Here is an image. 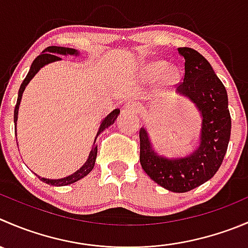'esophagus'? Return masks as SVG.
I'll use <instances>...</instances> for the list:
<instances>
[{
    "instance_id": "esophagus-1",
    "label": "esophagus",
    "mask_w": 248,
    "mask_h": 248,
    "mask_svg": "<svg viewBox=\"0 0 248 248\" xmlns=\"http://www.w3.org/2000/svg\"><path fill=\"white\" fill-rule=\"evenodd\" d=\"M124 109L126 112H137L138 111V104L134 100H129L128 103H126Z\"/></svg>"
}]
</instances>
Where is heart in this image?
<instances>
[{
  "mask_svg": "<svg viewBox=\"0 0 248 248\" xmlns=\"http://www.w3.org/2000/svg\"><path fill=\"white\" fill-rule=\"evenodd\" d=\"M166 68H167V63H165V62H156V63H154L153 65H151L150 71L153 75H160V74H162L163 71L166 70ZM177 78L178 71L175 70V69H168L167 73H166V78L172 81L175 80Z\"/></svg>",
  "mask_w": 248,
  "mask_h": 248,
  "instance_id": "b5f03b06",
  "label": "heart"
}]
</instances>
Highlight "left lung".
I'll list each match as a JSON object with an SVG mask.
<instances>
[{
  "instance_id": "8db88e82",
  "label": "left lung",
  "mask_w": 248,
  "mask_h": 248,
  "mask_svg": "<svg viewBox=\"0 0 248 248\" xmlns=\"http://www.w3.org/2000/svg\"><path fill=\"white\" fill-rule=\"evenodd\" d=\"M178 52L185 60V73L177 92L190 98L200 110V145L186 157H162L153 150L143 127L139 131V158L154 182L173 193H186L211 179L220 167L229 144L232 119L224 85L205 57L189 47L178 48Z\"/></svg>"
}]
</instances>
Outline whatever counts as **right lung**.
<instances>
[{
  "label": "right lung",
  "instance_id": "1",
  "mask_svg": "<svg viewBox=\"0 0 248 248\" xmlns=\"http://www.w3.org/2000/svg\"><path fill=\"white\" fill-rule=\"evenodd\" d=\"M78 50H75L74 48H65V47H58V46H50V47L46 48V49L43 50L42 54H40L35 60H33L32 64H31L30 70H29V73H28V75H26V78H24L23 83H21L20 88H19L18 100H16V109H14V122H16V120H18L19 104H20L21 95H23L24 90H25L26 85H28V83L31 81V78H32L33 76L37 74V71L40 70L43 65H46V64L52 63V62H55V60L62 59V58H60L58 54L66 55V54H78ZM119 112H120L119 109H115L114 111L110 112V114L108 115L104 120H103L102 124H100V127H99V131H98V133H97V137L99 136V134L102 133L104 129H107L108 127H110L112 124H114L115 120H116V117H117V115H119ZM14 128H16V127H14ZM97 137H95V139H97ZM97 150H98V145L95 144V140H94V144H93L92 150H91L90 156H88L86 163L80 168V170H76L74 174L68 175V177H65V178H62V179H46V178H41V177H38V178H40L42 182L47 183V184H50V185H54V186H63V185L73 184V183L78 182V180H80L81 178H83L85 175H87L88 173L93 170V167H94V163H95V157H97Z\"/></svg>",
  "mask_w": 248,
  "mask_h": 248
}]
</instances>
